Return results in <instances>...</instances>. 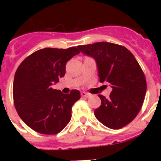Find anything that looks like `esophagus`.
Instances as JSON below:
<instances>
[{
	"mask_svg": "<svg viewBox=\"0 0 161 161\" xmlns=\"http://www.w3.org/2000/svg\"><path fill=\"white\" fill-rule=\"evenodd\" d=\"M80 94H81L82 97H90V94H89V93H85V92H81L80 93Z\"/></svg>",
	"mask_w": 161,
	"mask_h": 161,
	"instance_id": "34e87169",
	"label": "esophagus"
}]
</instances>
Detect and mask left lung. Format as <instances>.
I'll use <instances>...</instances> for the list:
<instances>
[{
  "mask_svg": "<svg viewBox=\"0 0 161 161\" xmlns=\"http://www.w3.org/2000/svg\"><path fill=\"white\" fill-rule=\"evenodd\" d=\"M80 52L94 58L101 83H109V98L98 95L102 104L95 117L110 129L126 126L137 116L143 106L147 82L133 54L125 47L107 42L78 46Z\"/></svg>",
  "mask_w": 161,
  "mask_h": 161,
  "instance_id": "8db88e82",
  "label": "left lung"
}]
</instances>
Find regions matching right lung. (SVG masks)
Wrapping results in <instances>:
<instances>
[{
    "mask_svg": "<svg viewBox=\"0 0 161 161\" xmlns=\"http://www.w3.org/2000/svg\"><path fill=\"white\" fill-rule=\"evenodd\" d=\"M80 53L78 47L43 48L22 61L14 76V106L24 123L43 135H55L72 118V107L80 98L79 90L68 94L52 88L65 75L66 64Z\"/></svg>",
    "mask_w": 161,
    "mask_h": 161,
    "instance_id": "add662e5",
    "label": "right lung"
}]
</instances>
